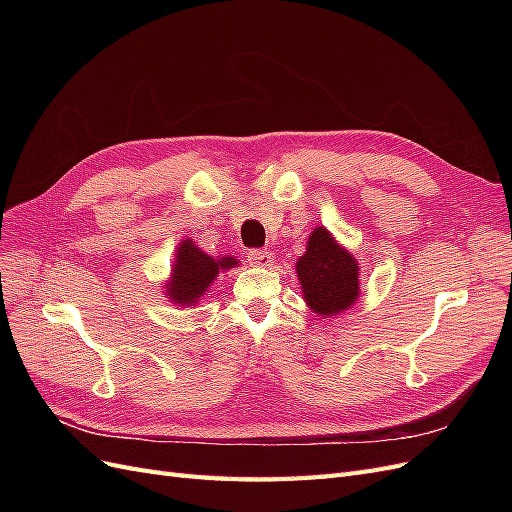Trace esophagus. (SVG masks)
I'll return each mask as SVG.
<instances>
[{"mask_svg":"<svg viewBox=\"0 0 512 512\" xmlns=\"http://www.w3.org/2000/svg\"><path fill=\"white\" fill-rule=\"evenodd\" d=\"M247 260H250L252 265H256V267H269L271 252H267V250H250V254H247Z\"/></svg>","mask_w":512,"mask_h":512,"instance_id":"esophagus-1","label":"esophagus"}]
</instances>
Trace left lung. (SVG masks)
Wrapping results in <instances>:
<instances>
[{
  "instance_id": "8db88e82",
  "label": "left lung",
  "mask_w": 512,
  "mask_h": 512,
  "mask_svg": "<svg viewBox=\"0 0 512 512\" xmlns=\"http://www.w3.org/2000/svg\"><path fill=\"white\" fill-rule=\"evenodd\" d=\"M297 273L307 305L320 316L344 312L359 297V267L354 256L337 245L322 226L309 237L307 252L297 262Z\"/></svg>"
}]
</instances>
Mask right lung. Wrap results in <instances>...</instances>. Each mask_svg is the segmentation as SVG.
I'll use <instances>...</instances> for the list:
<instances>
[{"label":"right lung","mask_w":512,"mask_h":512,"mask_svg":"<svg viewBox=\"0 0 512 512\" xmlns=\"http://www.w3.org/2000/svg\"><path fill=\"white\" fill-rule=\"evenodd\" d=\"M235 265H239L235 258H211L200 252L190 239L183 241L175 258L173 280L166 286L168 299L179 305H194L213 284V277H218L220 269H232Z\"/></svg>","instance_id":"right-lung-1"}]
</instances>
